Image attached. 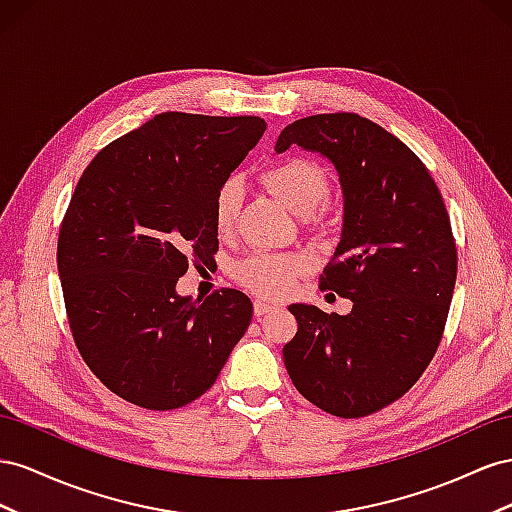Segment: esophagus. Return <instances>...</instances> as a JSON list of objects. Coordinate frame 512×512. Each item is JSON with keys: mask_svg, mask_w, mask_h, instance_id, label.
I'll return each instance as SVG.
<instances>
[{"mask_svg": "<svg viewBox=\"0 0 512 512\" xmlns=\"http://www.w3.org/2000/svg\"><path fill=\"white\" fill-rule=\"evenodd\" d=\"M253 311H255V315H257V317H264V315H268V313H272V311H274V304L255 300V304H253Z\"/></svg>", "mask_w": 512, "mask_h": 512, "instance_id": "34e87169", "label": "esophagus"}]
</instances>
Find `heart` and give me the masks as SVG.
<instances>
[{
  "instance_id": "1",
  "label": "heart",
  "mask_w": 512,
  "mask_h": 512,
  "mask_svg": "<svg viewBox=\"0 0 512 512\" xmlns=\"http://www.w3.org/2000/svg\"><path fill=\"white\" fill-rule=\"evenodd\" d=\"M261 182L279 197L285 206L300 216H319L321 203L330 193L328 173L317 160L306 156H289L261 171ZM242 203V186L238 180H225L214 197L216 233L227 236L236 225ZM306 259L294 253H253L238 259L231 276L257 296L279 298L294 289L298 276L306 270Z\"/></svg>"
}]
</instances>
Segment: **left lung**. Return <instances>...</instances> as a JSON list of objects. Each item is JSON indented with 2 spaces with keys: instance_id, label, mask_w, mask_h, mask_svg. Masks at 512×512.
I'll return each mask as SVG.
<instances>
[{
  "instance_id": "1",
  "label": "left lung",
  "mask_w": 512,
  "mask_h": 512,
  "mask_svg": "<svg viewBox=\"0 0 512 512\" xmlns=\"http://www.w3.org/2000/svg\"><path fill=\"white\" fill-rule=\"evenodd\" d=\"M289 145L324 154L343 188V233L319 289L352 313L291 304L298 332L283 347L306 401L360 418L401 399L433 360L457 281V244L440 188L425 163L358 113H319L285 126Z\"/></svg>"
}]
</instances>
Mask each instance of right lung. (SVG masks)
<instances>
[{
	"mask_svg": "<svg viewBox=\"0 0 512 512\" xmlns=\"http://www.w3.org/2000/svg\"><path fill=\"white\" fill-rule=\"evenodd\" d=\"M266 122L167 111L102 148L77 182L57 238L72 339L111 392L175 410L212 388L251 324L238 289L175 294L188 261L218 251L214 197Z\"/></svg>",
	"mask_w": 512,
	"mask_h": 512,
	"instance_id": "right-lung-1",
	"label": "right lung"
}]
</instances>
